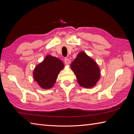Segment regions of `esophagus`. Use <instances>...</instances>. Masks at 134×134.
Here are the masks:
<instances>
[{
	"instance_id": "34e87169",
	"label": "esophagus",
	"mask_w": 134,
	"mask_h": 134,
	"mask_svg": "<svg viewBox=\"0 0 134 134\" xmlns=\"http://www.w3.org/2000/svg\"><path fill=\"white\" fill-rule=\"evenodd\" d=\"M64 62L66 64H69L70 63V60L68 58H64Z\"/></svg>"
}]
</instances>
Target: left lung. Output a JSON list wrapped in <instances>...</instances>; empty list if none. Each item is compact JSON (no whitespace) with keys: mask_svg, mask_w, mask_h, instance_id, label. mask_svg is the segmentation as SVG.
<instances>
[{"mask_svg":"<svg viewBox=\"0 0 134 134\" xmlns=\"http://www.w3.org/2000/svg\"><path fill=\"white\" fill-rule=\"evenodd\" d=\"M70 66L79 84L85 88L93 87L100 78V70L98 65L84 52L78 54Z\"/></svg>","mask_w":134,"mask_h":134,"instance_id":"1","label":"left lung"}]
</instances>
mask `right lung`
<instances>
[{
	"label": "right lung",
	"mask_w": 134,
	"mask_h": 134,
	"mask_svg": "<svg viewBox=\"0 0 134 134\" xmlns=\"http://www.w3.org/2000/svg\"><path fill=\"white\" fill-rule=\"evenodd\" d=\"M64 67L62 61L48 55L35 68L34 72L35 80L42 88H50L54 86L60 70Z\"/></svg>",
	"instance_id": "right-lung-1"
}]
</instances>
